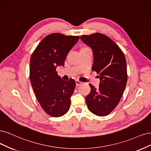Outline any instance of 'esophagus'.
Wrapping results in <instances>:
<instances>
[{
  "instance_id": "esophagus-1",
  "label": "esophagus",
  "mask_w": 151,
  "mask_h": 151,
  "mask_svg": "<svg viewBox=\"0 0 151 151\" xmlns=\"http://www.w3.org/2000/svg\"><path fill=\"white\" fill-rule=\"evenodd\" d=\"M75 83H76V86H80V85H81V82L80 81H79V80H76L75 81Z\"/></svg>"
}]
</instances>
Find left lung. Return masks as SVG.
Here are the masks:
<instances>
[{"instance_id":"obj_1","label":"left lung","mask_w":151,"mask_h":151,"mask_svg":"<svg viewBox=\"0 0 151 151\" xmlns=\"http://www.w3.org/2000/svg\"><path fill=\"white\" fill-rule=\"evenodd\" d=\"M80 39L93 50L92 70L99 74L100 80L97 89L90 84L91 91L86 97L87 106L94 114L105 116L118 104L126 86L124 55L118 45L101 33L82 35Z\"/></svg>"}]
</instances>
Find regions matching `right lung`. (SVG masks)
I'll use <instances>...</instances> for the list:
<instances>
[{
	"mask_svg": "<svg viewBox=\"0 0 151 151\" xmlns=\"http://www.w3.org/2000/svg\"><path fill=\"white\" fill-rule=\"evenodd\" d=\"M78 40V36L52 33L40 42L30 58L33 90L42 108L52 117L62 116L70 109L75 81L63 80L56 68L64 66L67 55Z\"/></svg>",
	"mask_w": 151,
	"mask_h": 151,
	"instance_id": "1",
	"label": "right lung"
}]
</instances>
